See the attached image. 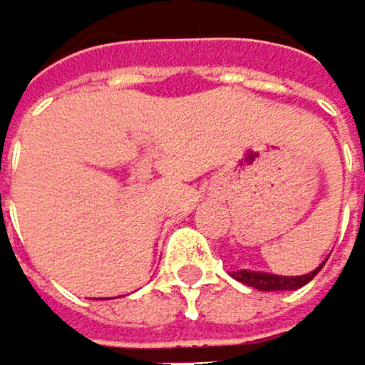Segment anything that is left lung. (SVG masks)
<instances>
[{
  "label": "left lung",
  "mask_w": 365,
  "mask_h": 365,
  "mask_svg": "<svg viewBox=\"0 0 365 365\" xmlns=\"http://www.w3.org/2000/svg\"><path fill=\"white\" fill-rule=\"evenodd\" d=\"M326 264V262H324ZM324 264L317 268V270H312L308 274H302V277H279V274H268V272H252V270H237L232 272V277L237 282H242L250 288H257V290H297V288H302L306 286L314 274H317Z\"/></svg>",
  "instance_id": "obj_1"
}]
</instances>
